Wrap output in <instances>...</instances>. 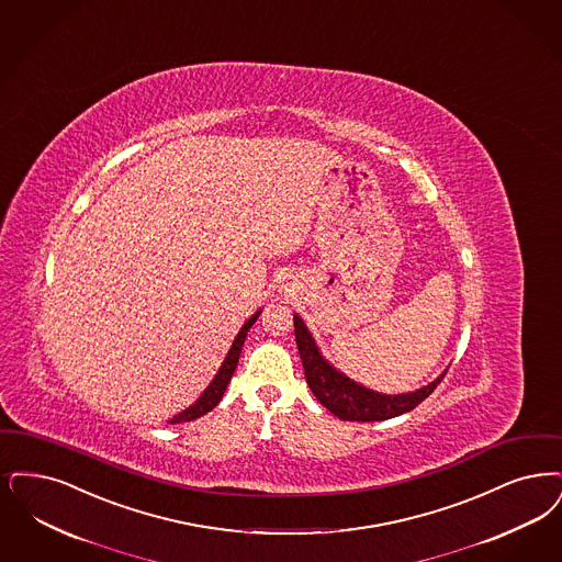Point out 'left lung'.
<instances>
[{"instance_id":"left-lung-1","label":"left lung","mask_w":562,"mask_h":562,"mask_svg":"<svg viewBox=\"0 0 562 562\" xmlns=\"http://www.w3.org/2000/svg\"><path fill=\"white\" fill-rule=\"evenodd\" d=\"M294 338H296L299 356L303 361L305 379L312 393L319 404L330 409L340 420L374 423V420L402 416L405 412L414 409L420 402H425L446 376L443 372L439 379L428 382L427 386L416 389L412 393L384 395L372 389H366L360 382L351 381L349 376L338 372L333 363L324 360L314 337L310 335L307 326L299 315H294Z\"/></svg>"}]
</instances>
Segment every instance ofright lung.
Wrapping results in <instances>:
<instances>
[{
    "label": "right lung",
    "mask_w": 562,
    "mask_h": 562,
    "mask_svg": "<svg viewBox=\"0 0 562 562\" xmlns=\"http://www.w3.org/2000/svg\"><path fill=\"white\" fill-rule=\"evenodd\" d=\"M259 314H261V310H259L257 314L250 315L247 322H245V326L240 328V333L234 338V342H232V347H229V351H227V356H225L220 372L215 374V379L211 381V384L204 389V393H202L201 397H199L194 404L190 405L188 409H183L178 416H173V418L169 420V425H180V423H190V420H194V418H201L206 412H211L215 405L222 402L225 389H227V382L232 381V374H234V370H236V366H238V358H240V351H243L247 333L250 330V326L257 322Z\"/></svg>",
    "instance_id": "obj_1"
}]
</instances>
